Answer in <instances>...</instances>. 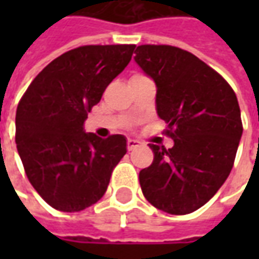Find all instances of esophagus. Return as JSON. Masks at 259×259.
Returning <instances> with one entry per match:
<instances>
[{
  "instance_id": "esophagus-1",
  "label": "esophagus",
  "mask_w": 259,
  "mask_h": 259,
  "mask_svg": "<svg viewBox=\"0 0 259 259\" xmlns=\"http://www.w3.org/2000/svg\"><path fill=\"white\" fill-rule=\"evenodd\" d=\"M139 146H140V141L133 140V139H129V140H127V150H129V151L135 150L136 147H139Z\"/></svg>"
}]
</instances>
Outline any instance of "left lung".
<instances>
[{"label":"left lung","mask_w":259,"mask_h":259,"mask_svg":"<svg viewBox=\"0 0 259 259\" xmlns=\"http://www.w3.org/2000/svg\"><path fill=\"white\" fill-rule=\"evenodd\" d=\"M136 64L157 85V113L172 148L150 144L154 161L140 170L147 201L186 215L211 200L233 168L243 124L237 97L221 74L172 46H139Z\"/></svg>","instance_id":"obj_1"}]
</instances>
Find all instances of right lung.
<instances>
[{"mask_svg": "<svg viewBox=\"0 0 259 259\" xmlns=\"http://www.w3.org/2000/svg\"><path fill=\"white\" fill-rule=\"evenodd\" d=\"M136 46H83L37 74L16 109V148L31 186L62 212H79L105 194L127 151L122 135L85 133L87 112L132 59Z\"/></svg>", "mask_w": 259, "mask_h": 259, "instance_id": "obj_1", "label": "right lung"}]
</instances>
